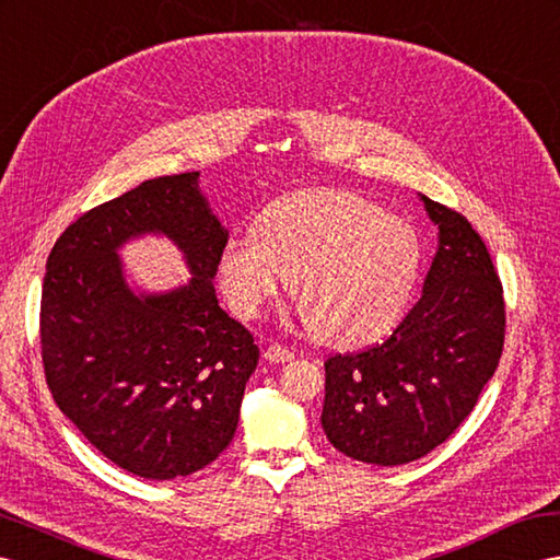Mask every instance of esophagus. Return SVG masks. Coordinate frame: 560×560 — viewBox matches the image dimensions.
<instances>
[{"label":"esophagus","mask_w":560,"mask_h":560,"mask_svg":"<svg viewBox=\"0 0 560 560\" xmlns=\"http://www.w3.org/2000/svg\"><path fill=\"white\" fill-rule=\"evenodd\" d=\"M293 357H295L293 350L279 346V342H271V346L265 348V360L271 364H285V362H291Z\"/></svg>","instance_id":"34e87169"}]
</instances>
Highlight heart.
I'll return each instance as SVG.
<instances>
[{"mask_svg": "<svg viewBox=\"0 0 560 560\" xmlns=\"http://www.w3.org/2000/svg\"><path fill=\"white\" fill-rule=\"evenodd\" d=\"M421 238L407 220L342 189H305L267 206L255 234H234L218 257L220 291L255 319L291 277L298 317L334 348L388 334L421 275Z\"/></svg>", "mask_w": 560, "mask_h": 560, "instance_id": "1", "label": "heart"}]
</instances>
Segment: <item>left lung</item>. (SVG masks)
<instances>
[{"label": "left lung", "instance_id": "8db88e82", "mask_svg": "<svg viewBox=\"0 0 560 560\" xmlns=\"http://www.w3.org/2000/svg\"><path fill=\"white\" fill-rule=\"evenodd\" d=\"M419 198L438 226L419 303L381 346L324 364V433L364 464L433 452L476 407L504 348V295L482 238L464 214Z\"/></svg>", "mask_w": 560, "mask_h": 560}]
</instances>
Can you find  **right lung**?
Returning a JSON list of instances; mask_svg holds the SVG:
<instances>
[{
  "label": "right lung",
  "instance_id": "add662e5",
  "mask_svg": "<svg viewBox=\"0 0 560 560\" xmlns=\"http://www.w3.org/2000/svg\"><path fill=\"white\" fill-rule=\"evenodd\" d=\"M143 235L175 242L192 279L167 292L127 280L119 250ZM226 238L198 172H184L84 212L51 248L39 314L49 390L132 476H191L234 440L260 350L214 295Z\"/></svg>",
  "mask_w": 560,
  "mask_h": 560
}]
</instances>
